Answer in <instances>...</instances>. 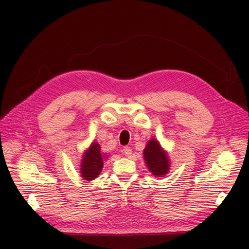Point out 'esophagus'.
Instances as JSON below:
<instances>
[{
	"label": "esophagus",
	"instance_id": "esophagus-1",
	"mask_svg": "<svg viewBox=\"0 0 249 249\" xmlns=\"http://www.w3.org/2000/svg\"><path fill=\"white\" fill-rule=\"evenodd\" d=\"M124 154L126 156V157H131L132 156V149L130 148V147H127V146H125V147H124Z\"/></svg>",
	"mask_w": 249,
	"mask_h": 249
}]
</instances>
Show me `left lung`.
<instances>
[{"label": "left lung", "instance_id": "left-lung-1", "mask_svg": "<svg viewBox=\"0 0 249 249\" xmlns=\"http://www.w3.org/2000/svg\"><path fill=\"white\" fill-rule=\"evenodd\" d=\"M143 158L148 171L152 172L153 176L162 178L169 172L171 164L168 153L156 138L147 141L145 148L143 149Z\"/></svg>", "mask_w": 249, "mask_h": 249}]
</instances>
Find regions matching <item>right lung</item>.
Segmentation results:
<instances>
[{"label": "right lung", "mask_w": 249, "mask_h": 249, "mask_svg": "<svg viewBox=\"0 0 249 249\" xmlns=\"http://www.w3.org/2000/svg\"><path fill=\"white\" fill-rule=\"evenodd\" d=\"M108 159L106 154H102L101 146L97 142L93 141L83 153L80 162L81 178L90 182L101 175L104 161Z\"/></svg>", "instance_id": "obj_1"}]
</instances>
